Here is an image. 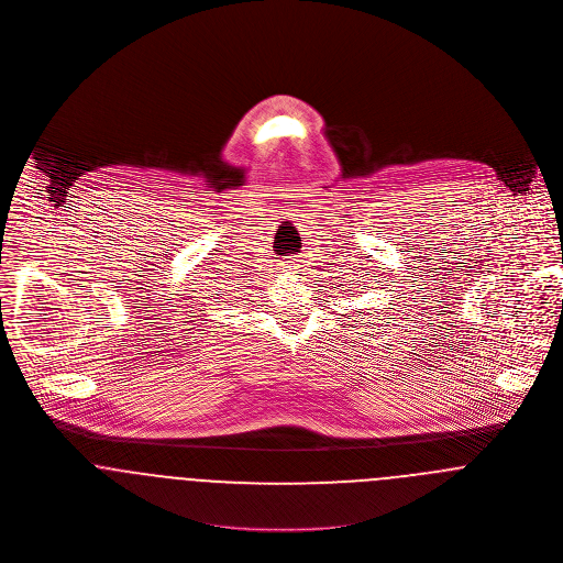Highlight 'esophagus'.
I'll return each instance as SVG.
<instances>
[{"mask_svg": "<svg viewBox=\"0 0 563 563\" xmlns=\"http://www.w3.org/2000/svg\"><path fill=\"white\" fill-rule=\"evenodd\" d=\"M284 264H286V266H292V264H295V257H286Z\"/></svg>", "mask_w": 563, "mask_h": 563, "instance_id": "34e87169", "label": "esophagus"}]
</instances>
